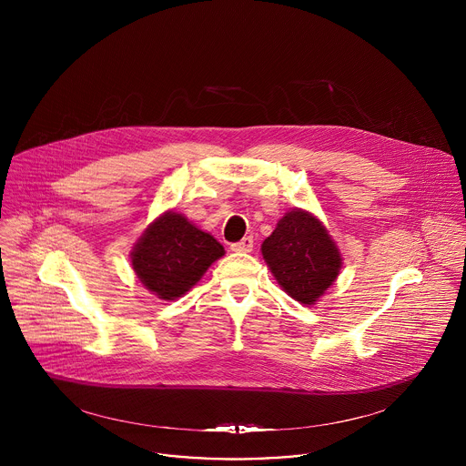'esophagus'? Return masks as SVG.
Returning <instances> with one entry per match:
<instances>
[{
  "mask_svg": "<svg viewBox=\"0 0 466 466\" xmlns=\"http://www.w3.org/2000/svg\"><path fill=\"white\" fill-rule=\"evenodd\" d=\"M252 247H254V241H252V238H243L241 241H238V243H232L230 245V248L234 250V252H250L252 250Z\"/></svg>",
  "mask_w": 466,
  "mask_h": 466,
  "instance_id": "1",
  "label": "esophagus"
}]
</instances>
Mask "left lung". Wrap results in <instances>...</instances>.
<instances>
[{
    "instance_id": "left-lung-1",
    "label": "left lung",
    "mask_w": 466,
    "mask_h": 466,
    "mask_svg": "<svg viewBox=\"0 0 466 466\" xmlns=\"http://www.w3.org/2000/svg\"><path fill=\"white\" fill-rule=\"evenodd\" d=\"M261 256L279 286L297 302L313 306L338 280L343 258L322 221L293 208L261 243Z\"/></svg>"
}]
</instances>
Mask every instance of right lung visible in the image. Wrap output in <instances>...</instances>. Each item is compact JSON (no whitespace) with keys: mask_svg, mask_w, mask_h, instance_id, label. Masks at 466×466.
<instances>
[{"mask_svg":"<svg viewBox=\"0 0 466 466\" xmlns=\"http://www.w3.org/2000/svg\"><path fill=\"white\" fill-rule=\"evenodd\" d=\"M223 256L225 248L212 234L195 227L186 216L166 210L132 247L130 265L153 295L175 300Z\"/></svg>","mask_w":466,"mask_h":466,"instance_id":"add662e5","label":"right lung"}]
</instances>
